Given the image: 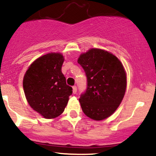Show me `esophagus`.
<instances>
[{
  "label": "esophagus",
  "instance_id": "34e87169",
  "mask_svg": "<svg viewBox=\"0 0 156 156\" xmlns=\"http://www.w3.org/2000/svg\"><path fill=\"white\" fill-rule=\"evenodd\" d=\"M73 94H76V92H77V87H76V86H73Z\"/></svg>",
  "mask_w": 156,
  "mask_h": 156
}]
</instances>
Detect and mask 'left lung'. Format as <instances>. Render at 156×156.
<instances>
[{
  "instance_id": "8db88e82",
  "label": "left lung",
  "mask_w": 156,
  "mask_h": 156,
  "mask_svg": "<svg viewBox=\"0 0 156 156\" xmlns=\"http://www.w3.org/2000/svg\"><path fill=\"white\" fill-rule=\"evenodd\" d=\"M78 62L87 78V89L79 98L83 113L94 120L110 117L126 89V74L120 61L108 52L92 48L80 55Z\"/></svg>"
}]
</instances>
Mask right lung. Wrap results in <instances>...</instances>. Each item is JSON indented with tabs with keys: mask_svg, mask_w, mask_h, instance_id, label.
Segmentation results:
<instances>
[{
	"mask_svg": "<svg viewBox=\"0 0 156 156\" xmlns=\"http://www.w3.org/2000/svg\"><path fill=\"white\" fill-rule=\"evenodd\" d=\"M63 62L61 53L42 55L31 64L23 78L28 104L46 119L61 115L73 93L62 73Z\"/></svg>",
	"mask_w": 156,
	"mask_h": 156,
	"instance_id": "add662e5",
	"label": "right lung"
}]
</instances>
